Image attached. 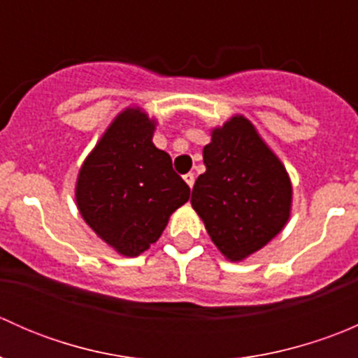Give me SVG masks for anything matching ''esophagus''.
Masks as SVG:
<instances>
[{"label": "esophagus", "mask_w": 358, "mask_h": 358, "mask_svg": "<svg viewBox=\"0 0 358 358\" xmlns=\"http://www.w3.org/2000/svg\"><path fill=\"white\" fill-rule=\"evenodd\" d=\"M183 180H185L187 185H189L190 189H192L194 182H196V178H194V173H187V175H183Z\"/></svg>", "instance_id": "34e87169"}]
</instances>
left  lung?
Instances as JSON below:
<instances>
[{
	"label": "left lung",
	"mask_w": 358,
	"mask_h": 358,
	"mask_svg": "<svg viewBox=\"0 0 358 358\" xmlns=\"http://www.w3.org/2000/svg\"><path fill=\"white\" fill-rule=\"evenodd\" d=\"M202 159L206 171L192 189L194 211L218 251L229 262H244L289 222V173L243 114L211 129Z\"/></svg>",
	"instance_id": "8db88e82"
}]
</instances>
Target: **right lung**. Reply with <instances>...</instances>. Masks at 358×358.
Returning a JSON list of instances; mask_svg holds the SVG:
<instances>
[{
    "instance_id": "obj_1",
    "label": "right lung",
    "mask_w": 358,
    "mask_h": 358,
    "mask_svg": "<svg viewBox=\"0 0 358 358\" xmlns=\"http://www.w3.org/2000/svg\"><path fill=\"white\" fill-rule=\"evenodd\" d=\"M157 119L128 106L86 156L74 197L86 225L117 255L140 256L161 237L190 189L152 142Z\"/></svg>"
}]
</instances>
